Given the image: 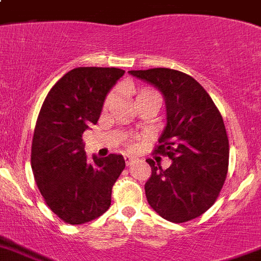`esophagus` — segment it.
<instances>
[{
    "mask_svg": "<svg viewBox=\"0 0 261 261\" xmlns=\"http://www.w3.org/2000/svg\"><path fill=\"white\" fill-rule=\"evenodd\" d=\"M124 159H125V164H126V166H130V164H132L133 162H135V158L130 156V155H128V154L124 155Z\"/></svg>",
    "mask_w": 261,
    "mask_h": 261,
    "instance_id": "1",
    "label": "esophagus"
}]
</instances>
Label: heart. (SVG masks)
<instances>
[{
	"mask_svg": "<svg viewBox=\"0 0 261 261\" xmlns=\"http://www.w3.org/2000/svg\"><path fill=\"white\" fill-rule=\"evenodd\" d=\"M152 93H155L154 90L149 89V88H142V89H140V92H138V95L137 97H141V95H146V94H152ZM110 102H111V97H109L106 99V102H105V106H109Z\"/></svg>",
	"mask_w": 261,
	"mask_h": 261,
	"instance_id": "heart-1",
	"label": "heart"
}]
</instances>
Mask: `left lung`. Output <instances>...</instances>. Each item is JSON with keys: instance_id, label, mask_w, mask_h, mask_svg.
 Wrapping results in <instances>:
<instances>
[{"instance_id": "obj_1", "label": "left lung", "mask_w": 261, "mask_h": 261, "mask_svg": "<svg viewBox=\"0 0 261 261\" xmlns=\"http://www.w3.org/2000/svg\"><path fill=\"white\" fill-rule=\"evenodd\" d=\"M156 88L164 97L167 125L155 152L167 155V169L155 166L145 184L149 204L172 223L204 214L219 197L229 164L224 120L208 93L195 79L171 68L129 71Z\"/></svg>"}]
</instances>
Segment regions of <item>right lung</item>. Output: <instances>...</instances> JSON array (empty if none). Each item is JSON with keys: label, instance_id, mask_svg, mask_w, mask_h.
Wrapping results in <instances>:
<instances>
[{"label": "right lung", "instance_id": "obj_1", "mask_svg": "<svg viewBox=\"0 0 261 261\" xmlns=\"http://www.w3.org/2000/svg\"><path fill=\"white\" fill-rule=\"evenodd\" d=\"M125 71L79 67L50 89L35 126L31 166L47 207L64 223L80 225L111 204L112 186L125 168L123 155L87 159L83 133L97 124L105 99Z\"/></svg>", "mask_w": 261, "mask_h": 261}]
</instances>
